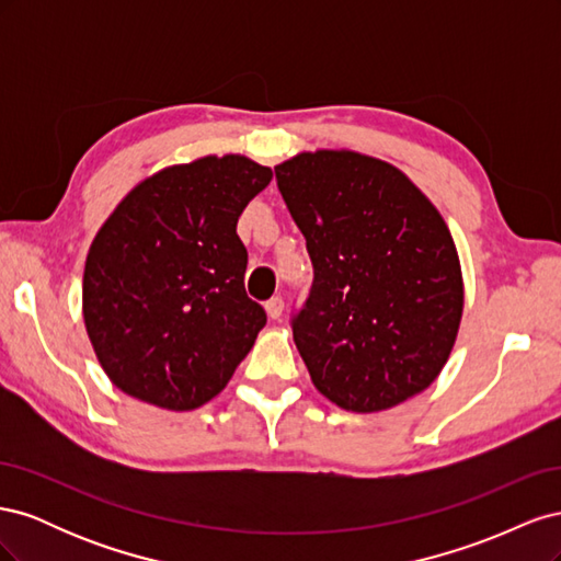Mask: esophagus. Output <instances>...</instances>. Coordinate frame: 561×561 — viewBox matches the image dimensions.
Segmentation results:
<instances>
[{
	"label": "esophagus",
	"mask_w": 561,
	"mask_h": 561,
	"mask_svg": "<svg viewBox=\"0 0 561 561\" xmlns=\"http://www.w3.org/2000/svg\"><path fill=\"white\" fill-rule=\"evenodd\" d=\"M283 309H285V304H283L280 297H271L266 301V313H268L271 320H278L283 316Z\"/></svg>",
	"instance_id": "esophagus-1"
}]
</instances>
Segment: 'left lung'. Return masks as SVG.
Instances as JSON below:
<instances>
[{"label":"left lung","mask_w":561,"mask_h":561,"mask_svg":"<svg viewBox=\"0 0 561 561\" xmlns=\"http://www.w3.org/2000/svg\"><path fill=\"white\" fill-rule=\"evenodd\" d=\"M276 180L313 262L293 322L313 386L358 414L426 390L449 360L466 299L443 215L400 168L353 149L299 151Z\"/></svg>","instance_id":"left-lung-1"}]
</instances>
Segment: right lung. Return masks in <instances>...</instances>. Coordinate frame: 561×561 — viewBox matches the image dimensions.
<instances>
[{"instance_id":"right-lung-1","label":"right lung","mask_w":561,"mask_h":561,"mask_svg":"<svg viewBox=\"0 0 561 561\" xmlns=\"http://www.w3.org/2000/svg\"><path fill=\"white\" fill-rule=\"evenodd\" d=\"M274 173L208 154L145 178L98 229L81 313L110 381L171 412L213 400L250 353L266 313L245 295L236 225Z\"/></svg>"}]
</instances>
